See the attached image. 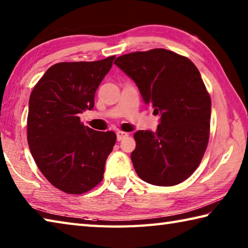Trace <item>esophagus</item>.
Listing matches in <instances>:
<instances>
[{
  "mask_svg": "<svg viewBox=\"0 0 248 248\" xmlns=\"http://www.w3.org/2000/svg\"><path fill=\"white\" fill-rule=\"evenodd\" d=\"M117 140L118 141H121L124 139V138H125L128 136V133L127 132H124V131H117Z\"/></svg>",
  "mask_w": 248,
  "mask_h": 248,
  "instance_id": "1",
  "label": "esophagus"
}]
</instances>
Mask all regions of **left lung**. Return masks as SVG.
<instances>
[{
  "label": "left lung",
  "mask_w": 248,
  "mask_h": 248,
  "mask_svg": "<svg viewBox=\"0 0 248 248\" xmlns=\"http://www.w3.org/2000/svg\"><path fill=\"white\" fill-rule=\"evenodd\" d=\"M115 64L161 116L156 131L139 130L133 136L131 161L138 176L155 186L186 180L200 164L210 133L211 98L197 66L166 49L124 54Z\"/></svg>",
  "instance_id": "1"
}]
</instances>
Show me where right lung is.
<instances>
[{
  "mask_svg": "<svg viewBox=\"0 0 248 248\" xmlns=\"http://www.w3.org/2000/svg\"><path fill=\"white\" fill-rule=\"evenodd\" d=\"M114 59L54 64L31 94L29 149L45 177L66 194H84L102 182L116 143L115 132L85 127L78 117L93 109L96 91Z\"/></svg>",
  "mask_w": 248,
  "mask_h": 248,
  "instance_id": "obj_1",
  "label": "right lung"
}]
</instances>
